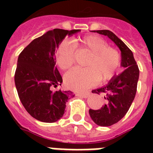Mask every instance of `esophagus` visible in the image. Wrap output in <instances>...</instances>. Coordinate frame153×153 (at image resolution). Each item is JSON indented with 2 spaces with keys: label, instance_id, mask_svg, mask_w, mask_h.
Listing matches in <instances>:
<instances>
[{
  "label": "esophagus",
  "instance_id": "esophagus-1",
  "mask_svg": "<svg viewBox=\"0 0 153 153\" xmlns=\"http://www.w3.org/2000/svg\"><path fill=\"white\" fill-rule=\"evenodd\" d=\"M91 93L90 92H85V93H79L77 94V96H79V97H82V98H88L90 96Z\"/></svg>",
  "mask_w": 153,
  "mask_h": 153
}]
</instances>
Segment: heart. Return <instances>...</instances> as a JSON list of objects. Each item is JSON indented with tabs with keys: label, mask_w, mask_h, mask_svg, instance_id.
I'll list each match as a JSON object with an SVG mask.
<instances>
[{
	"label": "heart",
	"mask_w": 153,
	"mask_h": 153,
	"mask_svg": "<svg viewBox=\"0 0 153 153\" xmlns=\"http://www.w3.org/2000/svg\"><path fill=\"white\" fill-rule=\"evenodd\" d=\"M75 47L90 52L85 68H74L64 76L65 85L74 91H83L94 86L99 79H109L121 63V56L116 49L108 46L105 40L97 36H86L74 41L64 40L56 51V62L62 70L71 67L75 60Z\"/></svg>",
	"instance_id": "b5f03b06"
}]
</instances>
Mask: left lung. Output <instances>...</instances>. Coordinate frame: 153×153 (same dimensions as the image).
Wrapping results in <instances>:
<instances>
[{"label":"left lung","mask_w":153,"mask_h":153,"mask_svg":"<svg viewBox=\"0 0 153 153\" xmlns=\"http://www.w3.org/2000/svg\"><path fill=\"white\" fill-rule=\"evenodd\" d=\"M109 37L121 51V67L125 69L118 75H114L109 82L92 91L93 94H104L105 103L100 109H90L89 114L94 122L100 126H110L118 122L128 112L135 98L139 68L133 54L122 40L109 30L93 31Z\"/></svg>","instance_id":"obj_1"}]
</instances>
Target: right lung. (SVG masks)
Returning <instances> with one entry per match:
<instances>
[{
  "label": "right lung",
  "instance_id": "right-lung-1",
  "mask_svg": "<svg viewBox=\"0 0 153 153\" xmlns=\"http://www.w3.org/2000/svg\"><path fill=\"white\" fill-rule=\"evenodd\" d=\"M80 31H48L33 39L19 55L14 77L16 91L25 109L38 121L52 123L59 120L64 114L66 102L74 97L70 91H53L62 82L55 67V51L65 37Z\"/></svg>",
  "mask_w": 153,
  "mask_h": 153
}]
</instances>
